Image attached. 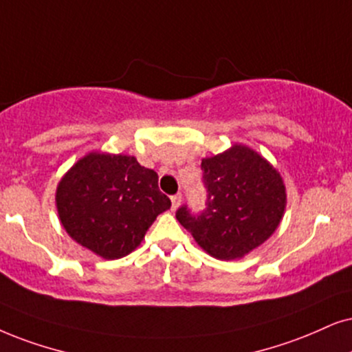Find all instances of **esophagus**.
<instances>
[{"label": "esophagus", "mask_w": 352, "mask_h": 352, "mask_svg": "<svg viewBox=\"0 0 352 352\" xmlns=\"http://www.w3.org/2000/svg\"><path fill=\"white\" fill-rule=\"evenodd\" d=\"M170 199H172V209H173V211H175V209H177V208H179V204H180V201H182V195H180V193L173 195V197H172Z\"/></svg>", "instance_id": "esophagus-1"}]
</instances>
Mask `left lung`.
<instances>
[{
	"label": "left lung",
	"instance_id": "left-lung-1",
	"mask_svg": "<svg viewBox=\"0 0 352 352\" xmlns=\"http://www.w3.org/2000/svg\"><path fill=\"white\" fill-rule=\"evenodd\" d=\"M206 208L175 216L203 250L217 260L245 256L271 237L283 219L286 186L279 172L255 151L234 144L201 161Z\"/></svg>",
	"mask_w": 352,
	"mask_h": 352
}]
</instances>
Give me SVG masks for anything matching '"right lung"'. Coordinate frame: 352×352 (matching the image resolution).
Here are the masks:
<instances>
[{
    "mask_svg": "<svg viewBox=\"0 0 352 352\" xmlns=\"http://www.w3.org/2000/svg\"><path fill=\"white\" fill-rule=\"evenodd\" d=\"M170 208L157 173L123 154L89 153L56 188V209L69 237L105 260L126 256Z\"/></svg>",
    "mask_w": 352,
    "mask_h": 352,
    "instance_id": "obj_1",
    "label": "right lung"
}]
</instances>
